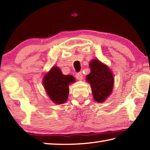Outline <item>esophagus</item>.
Wrapping results in <instances>:
<instances>
[{
  "mask_svg": "<svg viewBox=\"0 0 150 150\" xmlns=\"http://www.w3.org/2000/svg\"><path fill=\"white\" fill-rule=\"evenodd\" d=\"M75 77L77 79H79V80H82V79H83V74H82L81 72L77 73V74L75 75Z\"/></svg>",
  "mask_w": 150,
  "mask_h": 150,
  "instance_id": "obj_1",
  "label": "esophagus"
}]
</instances>
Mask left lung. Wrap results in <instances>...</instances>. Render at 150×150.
<instances>
[{"mask_svg": "<svg viewBox=\"0 0 150 150\" xmlns=\"http://www.w3.org/2000/svg\"><path fill=\"white\" fill-rule=\"evenodd\" d=\"M89 66L91 71L86 80L90 84L94 100L103 103L112 92L114 81L112 71L98 59L91 61Z\"/></svg>", "mask_w": 150, "mask_h": 150, "instance_id": "8db88e82", "label": "left lung"}]
</instances>
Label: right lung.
<instances>
[{
	"mask_svg": "<svg viewBox=\"0 0 150 150\" xmlns=\"http://www.w3.org/2000/svg\"><path fill=\"white\" fill-rule=\"evenodd\" d=\"M75 81L72 75H64L59 67L53 66L44 76L43 84L51 100L56 104L60 105L67 101L69 85Z\"/></svg>",
	"mask_w": 150,
	"mask_h": 150,
	"instance_id": "1",
	"label": "right lung"
}]
</instances>
